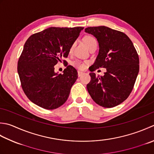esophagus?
Here are the masks:
<instances>
[{
  "label": "esophagus",
  "instance_id": "34e87169",
  "mask_svg": "<svg viewBox=\"0 0 154 154\" xmlns=\"http://www.w3.org/2000/svg\"><path fill=\"white\" fill-rule=\"evenodd\" d=\"M78 76L79 77H81V75H82L83 74H84V72L83 71H78Z\"/></svg>",
  "mask_w": 154,
  "mask_h": 154
}]
</instances>
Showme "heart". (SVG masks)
<instances>
[{
  "label": "heart",
  "mask_w": 154,
  "mask_h": 154,
  "mask_svg": "<svg viewBox=\"0 0 154 154\" xmlns=\"http://www.w3.org/2000/svg\"><path fill=\"white\" fill-rule=\"evenodd\" d=\"M95 41H96L95 38L91 37V36H87V37H85V38H84V42H85V43L88 47L90 46V45ZM73 48V45H72V46L70 48V51H72ZM73 65L79 69H84L85 67V63L81 61H75V62H73Z\"/></svg>",
  "instance_id": "heart-1"
}]
</instances>
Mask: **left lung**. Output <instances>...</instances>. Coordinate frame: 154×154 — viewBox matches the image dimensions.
I'll use <instances>...</instances> for the list:
<instances>
[{
  "label": "left lung",
  "mask_w": 154,
  "mask_h": 154,
  "mask_svg": "<svg viewBox=\"0 0 154 154\" xmlns=\"http://www.w3.org/2000/svg\"><path fill=\"white\" fill-rule=\"evenodd\" d=\"M87 33L97 38L99 53L89 68L91 81L87 89L93 100L103 107H113L127 99L134 88L140 69L137 53L125 33L105 26L87 27ZM103 67L107 71L103 76L93 73Z\"/></svg>",
  "instance_id": "8db88e82"
}]
</instances>
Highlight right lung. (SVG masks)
Here are the masks:
<instances>
[{
    "label": "right lung",
    "mask_w": 154,
    "mask_h": 154,
    "mask_svg": "<svg viewBox=\"0 0 154 154\" xmlns=\"http://www.w3.org/2000/svg\"><path fill=\"white\" fill-rule=\"evenodd\" d=\"M83 27H50L32 35L25 43L18 61L21 85L32 103L46 109H54L67 100L78 74L68 65L63 74L55 72V66L70 48ZM65 63V61H63Z\"/></svg>",
    "instance_id": "add662e5"
}]
</instances>
